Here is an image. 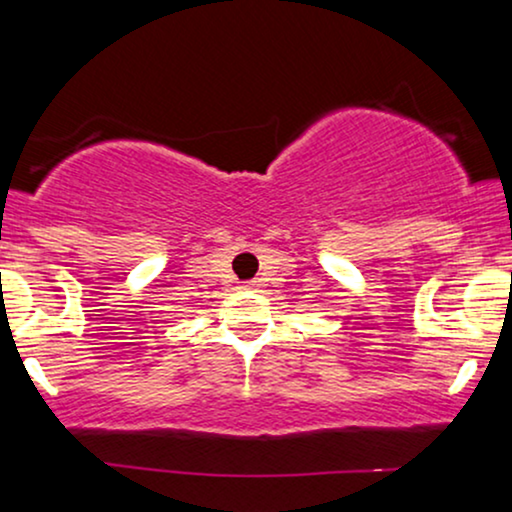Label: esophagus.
<instances>
[{
	"instance_id": "1",
	"label": "esophagus",
	"mask_w": 512,
	"mask_h": 512,
	"mask_svg": "<svg viewBox=\"0 0 512 512\" xmlns=\"http://www.w3.org/2000/svg\"><path fill=\"white\" fill-rule=\"evenodd\" d=\"M245 286H248V289H255L257 284H255V281H248V284H245Z\"/></svg>"
}]
</instances>
